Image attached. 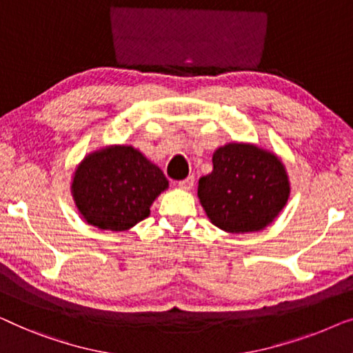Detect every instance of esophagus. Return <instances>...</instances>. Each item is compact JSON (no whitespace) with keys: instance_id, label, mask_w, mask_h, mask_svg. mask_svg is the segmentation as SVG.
Masks as SVG:
<instances>
[{"instance_id":"1","label":"esophagus","mask_w":353,"mask_h":353,"mask_svg":"<svg viewBox=\"0 0 353 353\" xmlns=\"http://www.w3.org/2000/svg\"><path fill=\"white\" fill-rule=\"evenodd\" d=\"M179 188H182V190H192L193 185H195V177L193 176H188L187 179H183V181L177 182Z\"/></svg>"}]
</instances>
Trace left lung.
<instances>
[{
	"mask_svg": "<svg viewBox=\"0 0 353 353\" xmlns=\"http://www.w3.org/2000/svg\"><path fill=\"white\" fill-rule=\"evenodd\" d=\"M290 176L274 152L228 142L212 153V171L198 181L206 216L228 233L264 230L286 206Z\"/></svg>",
	"mask_w": 353,
	"mask_h": 353,
	"instance_id": "obj_1",
	"label": "left lung"
}]
</instances>
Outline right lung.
Wrapping results in <instances>:
<instances>
[{
    "instance_id": "obj_1",
    "label": "right lung",
    "mask_w": 353,
    "mask_h": 353,
    "mask_svg": "<svg viewBox=\"0 0 353 353\" xmlns=\"http://www.w3.org/2000/svg\"><path fill=\"white\" fill-rule=\"evenodd\" d=\"M170 182L155 163L132 145L89 152L72 177V196L84 222L125 232L150 216V206Z\"/></svg>"
}]
</instances>
